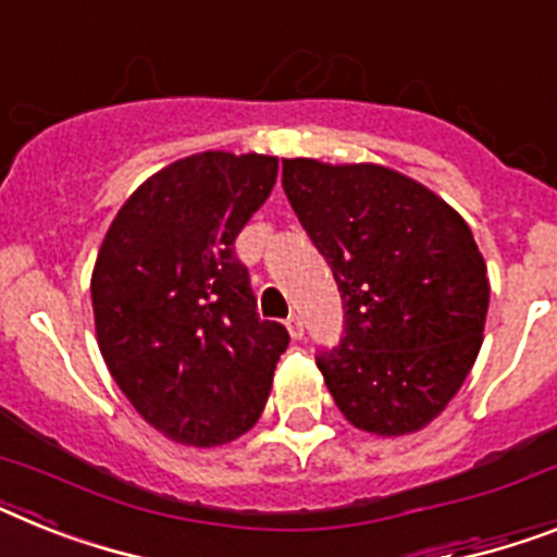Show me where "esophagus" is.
Returning <instances> with one entry per match:
<instances>
[{
	"label": "esophagus",
	"mask_w": 557,
	"mask_h": 557,
	"mask_svg": "<svg viewBox=\"0 0 557 557\" xmlns=\"http://www.w3.org/2000/svg\"><path fill=\"white\" fill-rule=\"evenodd\" d=\"M286 329H288V336H292V339H302V331H306V325H302V317H297V314L288 317Z\"/></svg>",
	"instance_id": "34e87169"
}]
</instances>
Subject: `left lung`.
Here are the masks:
<instances>
[{"instance_id":"1","label":"left lung","mask_w":557,"mask_h":557,"mask_svg":"<svg viewBox=\"0 0 557 557\" xmlns=\"http://www.w3.org/2000/svg\"><path fill=\"white\" fill-rule=\"evenodd\" d=\"M283 189L343 294V343L317 359L336 408L373 436L428 428L484 339L490 280L470 226L382 163L283 158Z\"/></svg>"}]
</instances>
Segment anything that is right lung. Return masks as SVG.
I'll return each instance as SVG.
<instances>
[{
  "label": "right lung",
  "instance_id": "obj_1",
  "mask_svg": "<svg viewBox=\"0 0 557 557\" xmlns=\"http://www.w3.org/2000/svg\"><path fill=\"white\" fill-rule=\"evenodd\" d=\"M277 181L274 156L198 152L127 198L92 269L96 339L158 433L218 447L255 428L288 331L257 317L235 237Z\"/></svg>",
  "mask_w": 557,
  "mask_h": 557
}]
</instances>
